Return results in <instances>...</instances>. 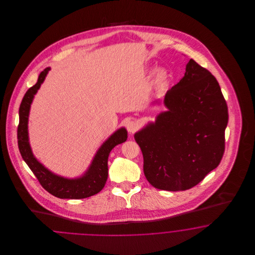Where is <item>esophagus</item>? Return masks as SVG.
I'll list each match as a JSON object with an SVG mask.
<instances>
[{"instance_id": "obj_1", "label": "esophagus", "mask_w": 255, "mask_h": 255, "mask_svg": "<svg viewBox=\"0 0 255 255\" xmlns=\"http://www.w3.org/2000/svg\"><path fill=\"white\" fill-rule=\"evenodd\" d=\"M139 127V124L136 122H129L127 123V130L131 133H133Z\"/></svg>"}]
</instances>
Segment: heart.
Wrapping results in <instances>:
<instances>
[{
  "instance_id": "heart-1",
  "label": "heart",
  "mask_w": 255,
  "mask_h": 255,
  "mask_svg": "<svg viewBox=\"0 0 255 255\" xmlns=\"http://www.w3.org/2000/svg\"><path fill=\"white\" fill-rule=\"evenodd\" d=\"M168 79H169L168 73L164 70H159V71H158V73H156L155 83H156V85L158 86V88H163V87L167 85Z\"/></svg>"
}]
</instances>
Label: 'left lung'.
<instances>
[{"mask_svg": "<svg viewBox=\"0 0 255 255\" xmlns=\"http://www.w3.org/2000/svg\"><path fill=\"white\" fill-rule=\"evenodd\" d=\"M164 103L168 111L134 139L148 182L161 190H187L223 158L228 105L216 78L193 59L181 81L167 91Z\"/></svg>", "mask_w": 255, "mask_h": 255, "instance_id": "1", "label": "left lung"}]
</instances>
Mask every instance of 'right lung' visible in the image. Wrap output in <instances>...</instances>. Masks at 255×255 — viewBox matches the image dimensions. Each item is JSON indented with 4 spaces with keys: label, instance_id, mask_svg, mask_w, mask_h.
I'll return each instance as SVG.
<instances>
[{
    "label": "right lung",
    "instance_id": "right-lung-1",
    "mask_svg": "<svg viewBox=\"0 0 255 255\" xmlns=\"http://www.w3.org/2000/svg\"><path fill=\"white\" fill-rule=\"evenodd\" d=\"M49 68L39 74L37 83L24 94L19 109V125L17 130L18 147L22 158L33 172L40 184L51 195L60 199H84L102 190L108 178V157L111 150L126 141L127 131L122 128L111 135L100 147L89 170L82 178L68 180L58 177L45 168L33 157L27 135V119L29 107L34 95L43 83Z\"/></svg>",
    "mask_w": 255,
    "mask_h": 255
}]
</instances>
